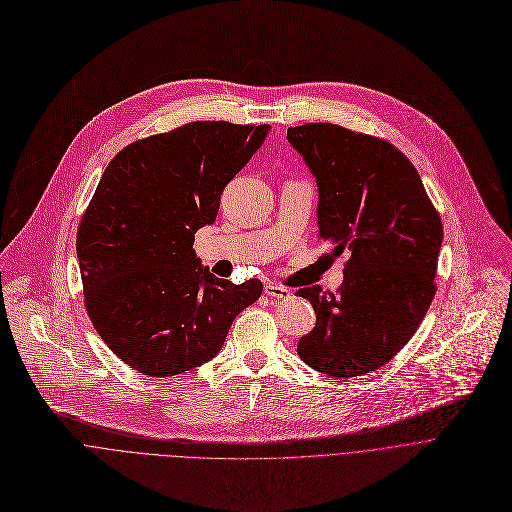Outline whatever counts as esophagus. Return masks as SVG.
Masks as SVG:
<instances>
[{"mask_svg":"<svg viewBox=\"0 0 512 512\" xmlns=\"http://www.w3.org/2000/svg\"><path fill=\"white\" fill-rule=\"evenodd\" d=\"M265 294H267L269 298H275V300H287V298H291V291H289V289H285V287H281V285H275V283H267V285H265Z\"/></svg>","mask_w":512,"mask_h":512,"instance_id":"1","label":"esophagus"}]
</instances>
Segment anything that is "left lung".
<instances>
[{
  "mask_svg": "<svg viewBox=\"0 0 512 512\" xmlns=\"http://www.w3.org/2000/svg\"><path fill=\"white\" fill-rule=\"evenodd\" d=\"M318 186L320 239L350 253L338 294L298 296L316 310L300 358L336 377L381 369L415 334L435 296L444 229L413 164L379 137L332 123L287 129Z\"/></svg>",
  "mask_w": 512,
  "mask_h": 512,
  "instance_id": "8db88e82",
  "label": "left lung"
}]
</instances>
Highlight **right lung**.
<instances>
[{"label":"right lung","mask_w":512,"mask_h":512,"mask_svg":"<svg viewBox=\"0 0 512 512\" xmlns=\"http://www.w3.org/2000/svg\"><path fill=\"white\" fill-rule=\"evenodd\" d=\"M269 129L194 121L109 162L81 221L77 257L89 318L131 369L172 377L200 367L259 300V279L214 277L192 245Z\"/></svg>","instance_id":"add662e5"}]
</instances>
